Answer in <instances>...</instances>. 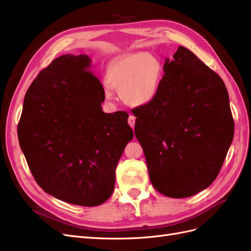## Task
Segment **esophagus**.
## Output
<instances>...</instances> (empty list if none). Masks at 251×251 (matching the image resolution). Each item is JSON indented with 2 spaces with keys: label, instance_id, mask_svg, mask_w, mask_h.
<instances>
[{
  "label": "esophagus",
  "instance_id": "esophagus-1",
  "mask_svg": "<svg viewBox=\"0 0 251 251\" xmlns=\"http://www.w3.org/2000/svg\"><path fill=\"white\" fill-rule=\"evenodd\" d=\"M135 120H136V118H135V116H134V115H130V117H128L127 123H128V125L131 126V127H132V128H134V126H135Z\"/></svg>",
  "mask_w": 251,
  "mask_h": 251
}]
</instances>
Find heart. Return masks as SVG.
Segmentation results:
<instances>
[{"mask_svg":"<svg viewBox=\"0 0 251 251\" xmlns=\"http://www.w3.org/2000/svg\"><path fill=\"white\" fill-rule=\"evenodd\" d=\"M162 66L159 59L148 52H136L118 58L107 69L108 85L118 90L123 100L133 105L148 104L155 100L160 87ZM107 100H113V92L104 87Z\"/></svg>","mask_w":251,"mask_h":251,"instance_id":"1","label":"heart"}]
</instances>
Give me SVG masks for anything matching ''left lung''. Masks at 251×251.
<instances>
[{"label":"left lung","mask_w":251,"mask_h":251,"mask_svg":"<svg viewBox=\"0 0 251 251\" xmlns=\"http://www.w3.org/2000/svg\"><path fill=\"white\" fill-rule=\"evenodd\" d=\"M165 59L157 96L135 108V136L151 184L171 198H187L217 178L234 124L222 78L180 46Z\"/></svg>","instance_id":"8db88e82"}]
</instances>
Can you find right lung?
<instances>
[{
  "label": "right lung",
  "mask_w": 251,
  "mask_h": 251,
  "mask_svg": "<svg viewBox=\"0 0 251 251\" xmlns=\"http://www.w3.org/2000/svg\"><path fill=\"white\" fill-rule=\"evenodd\" d=\"M88 55L66 54L27 90L18 136L30 172L45 192L80 206L107 201L133 130L125 111L104 113V90Z\"/></svg>",
  "instance_id": "1"
}]
</instances>
